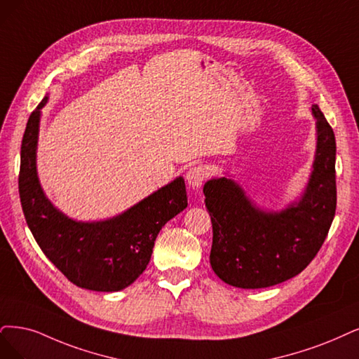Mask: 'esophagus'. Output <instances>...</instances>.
<instances>
[{"mask_svg":"<svg viewBox=\"0 0 359 359\" xmlns=\"http://www.w3.org/2000/svg\"><path fill=\"white\" fill-rule=\"evenodd\" d=\"M207 175H208V171L204 165H195V167L189 168V171L187 172V180L194 189L195 188L198 189L203 187L204 180L207 179Z\"/></svg>","mask_w":359,"mask_h":359,"instance_id":"obj_1","label":"esophagus"}]
</instances>
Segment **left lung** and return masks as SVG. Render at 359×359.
<instances>
[{
  "label": "left lung",
  "mask_w": 359,
  "mask_h": 359,
  "mask_svg": "<svg viewBox=\"0 0 359 359\" xmlns=\"http://www.w3.org/2000/svg\"><path fill=\"white\" fill-rule=\"evenodd\" d=\"M316 149L306 188L281 211L259 208L241 184L215 177L204 184L213 224L210 264L223 283L266 288L299 275L320 251L337 203L336 137L318 104Z\"/></svg>",
  "instance_id": "left-lung-1"
}]
</instances>
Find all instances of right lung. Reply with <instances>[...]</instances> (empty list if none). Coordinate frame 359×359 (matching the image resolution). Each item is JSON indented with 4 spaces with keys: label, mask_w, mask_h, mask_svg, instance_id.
I'll use <instances>...</instances> for the list:
<instances>
[{
    "label": "right lung",
    "mask_w": 359,
    "mask_h": 359,
    "mask_svg": "<svg viewBox=\"0 0 359 359\" xmlns=\"http://www.w3.org/2000/svg\"><path fill=\"white\" fill-rule=\"evenodd\" d=\"M31 114L20 148L19 195L26 223L48 260L75 285L93 291H119L148 266L164 224L188 207L182 176L115 217L79 222L66 216L46 196L36 172L41 109Z\"/></svg>",
    "instance_id": "right-lung-1"
}]
</instances>
